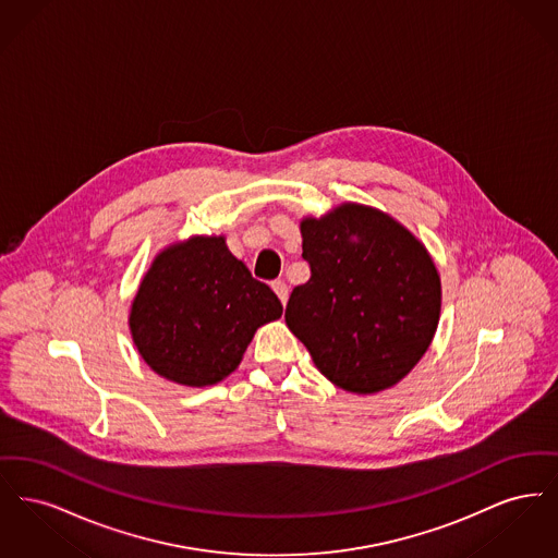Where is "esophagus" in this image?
<instances>
[{
  "label": "esophagus",
  "mask_w": 558,
  "mask_h": 558,
  "mask_svg": "<svg viewBox=\"0 0 558 558\" xmlns=\"http://www.w3.org/2000/svg\"><path fill=\"white\" fill-rule=\"evenodd\" d=\"M271 289L278 294V299H280L282 303L289 301V284H287L284 280H274V282H271Z\"/></svg>",
  "instance_id": "1"
}]
</instances>
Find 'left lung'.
<instances>
[{
    "label": "left lung",
    "mask_w": 558,
    "mask_h": 558,
    "mask_svg": "<svg viewBox=\"0 0 558 558\" xmlns=\"http://www.w3.org/2000/svg\"><path fill=\"white\" fill-rule=\"evenodd\" d=\"M312 278L294 287L287 326L332 385L372 396L421 362L441 314L425 244L389 213L343 203L301 219Z\"/></svg>",
    "instance_id": "left-lung-1"
}]
</instances>
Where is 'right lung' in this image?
Listing matches in <instances>:
<instances>
[{"instance_id": "1", "label": "right lung", "mask_w": 558, "mask_h": 558, "mask_svg": "<svg viewBox=\"0 0 558 558\" xmlns=\"http://www.w3.org/2000/svg\"><path fill=\"white\" fill-rule=\"evenodd\" d=\"M280 316V299L230 253L226 236H190L153 259L133 296L130 332L159 376L209 387L236 371L257 328Z\"/></svg>"}]
</instances>
